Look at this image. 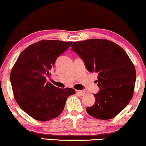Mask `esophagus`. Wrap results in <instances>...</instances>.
Here are the masks:
<instances>
[{
    "instance_id": "34e87169",
    "label": "esophagus",
    "mask_w": 146,
    "mask_h": 146,
    "mask_svg": "<svg viewBox=\"0 0 146 146\" xmlns=\"http://www.w3.org/2000/svg\"><path fill=\"white\" fill-rule=\"evenodd\" d=\"M76 94L80 95V96H84L85 95V92L84 91H78V90H76Z\"/></svg>"
}]
</instances>
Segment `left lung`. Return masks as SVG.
<instances>
[{
    "instance_id": "left-lung-1",
    "label": "left lung",
    "mask_w": 146,
    "mask_h": 146,
    "mask_svg": "<svg viewBox=\"0 0 146 146\" xmlns=\"http://www.w3.org/2000/svg\"><path fill=\"white\" fill-rule=\"evenodd\" d=\"M72 50L81 57L90 72H98L100 92L95 105L86 109L90 116L109 120L118 115L133 98L136 71L121 46L112 41L92 38L74 42Z\"/></svg>"
}]
</instances>
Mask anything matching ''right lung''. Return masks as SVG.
<instances>
[{
  "mask_svg": "<svg viewBox=\"0 0 146 146\" xmlns=\"http://www.w3.org/2000/svg\"><path fill=\"white\" fill-rule=\"evenodd\" d=\"M72 42L42 40L21 52L11 72L10 79L14 98L19 107L39 121L56 118L64 110L68 97L75 94L71 88L61 89L46 82V77L55 60Z\"/></svg>",
  "mask_w": 146,
  "mask_h": 146,
  "instance_id": "right-lung-1",
  "label": "right lung"
}]
</instances>
